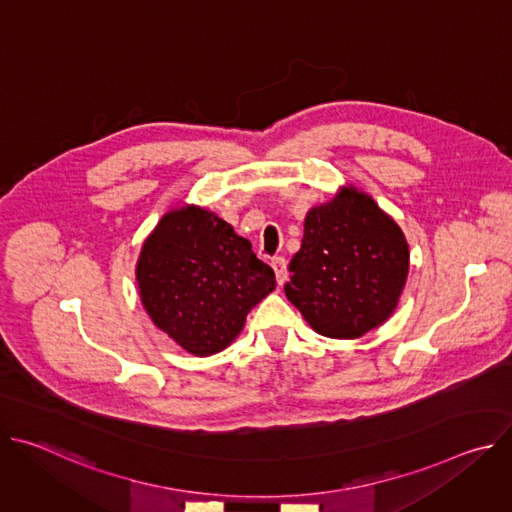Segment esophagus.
I'll return each mask as SVG.
<instances>
[{"label": "esophagus", "instance_id": "obj_1", "mask_svg": "<svg viewBox=\"0 0 512 512\" xmlns=\"http://www.w3.org/2000/svg\"><path fill=\"white\" fill-rule=\"evenodd\" d=\"M271 267L275 271V279L281 285L287 279V261L283 257H273L271 259Z\"/></svg>", "mask_w": 512, "mask_h": 512}]
</instances>
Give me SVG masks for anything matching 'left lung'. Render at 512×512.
Masks as SVG:
<instances>
[{
  "label": "left lung",
  "instance_id": "left-lung-1",
  "mask_svg": "<svg viewBox=\"0 0 512 512\" xmlns=\"http://www.w3.org/2000/svg\"><path fill=\"white\" fill-rule=\"evenodd\" d=\"M407 269V241L393 218L346 188L308 212L283 289L316 332L358 338L393 314Z\"/></svg>",
  "mask_w": 512,
  "mask_h": 512
}]
</instances>
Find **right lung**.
<instances>
[{"instance_id":"add662e5","label":"right lung","mask_w":512,"mask_h":512,"mask_svg":"<svg viewBox=\"0 0 512 512\" xmlns=\"http://www.w3.org/2000/svg\"><path fill=\"white\" fill-rule=\"evenodd\" d=\"M141 302L154 324L196 356L227 348L269 291L275 273L216 214L168 212L137 261Z\"/></svg>"}]
</instances>
